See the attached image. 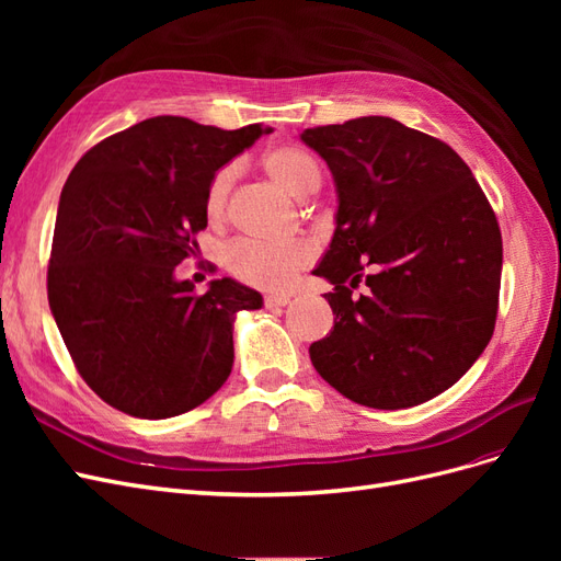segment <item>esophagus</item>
Masks as SVG:
<instances>
[{"instance_id":"34e87169","label":"esophagus","mask_w":561,"mask_h":561,"mask_svg":"<svg viewBox=\"0 0 561 561\" xmlns=\"http://www.w3.org/2000/svg\"><path fill=\"white\" fill-rule=\"evenodd\" d=\"M290 295H266L264 297V307L266 309H280V307H287L290 304Z\"/></svg>"}]
</instances>
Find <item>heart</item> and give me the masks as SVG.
<instances>
[{"mask_svg":"<svg viewBox=\"0 0 561 561\" xmlns=\"http://www.w3.org/2000/svg\"><path fill=\"white\" fill-rule=\"evenodd\" d=\"M266 173L280 182L287 192L297 198H307L320 186L318 161L299 147L285 145L266 151L264 157ZM236 165H222L213 175L206 192V210L213 219L227 213V201L236 182ZM316 257V245L307 239L295 241H260L241 239L227 250V266L236 278L250 285L264 287V290H285L290 287L297 271L307 266Z\"/></svg>","mask_w":561,"mask_h":561,"instance_id":"b5f03b06","label":"heart"}]
</instances>
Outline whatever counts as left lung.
<instances>
[{
  "label": "left lung",
  "mask_w": 561,
  "mask_h": 561,
  "mask_svg": "<svg viewBox=\"0 0 561 561\" xmlns=\"http://www.w3.org/2000/svg\"><path fill=\"white\" fill-rule=\"evenodd\" d=\"M336 186L330 248L313 274L332 332L309 348L348 400L404 410L443 393L486 348L499 311L496 215L456 151L390 116L307 128ZM370 290L353 298L362 274Z\"/></svg>",
  "instance_id": "8db88e82"
}]
</instances>
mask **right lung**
Masks as SVG:
<instances>
[{"mask_svg":"<svg viewBox=\"0 0 561 561\" xmlns=\"http://www.w3.org/2000/svg\"><path fill=\"white\" fill-rule=\"evenodd\" d=\"M271 130L145 118L89 149L67 178L48 307L79 375L118 412L178 416L231 375L236 313L262 309V295L233 278L196 295L175 268L208 227L213 175Z\"/></svg>","mask_w":561,"mask_h":561,"instance_id":"1","label":"right lung"}]
</instances>
